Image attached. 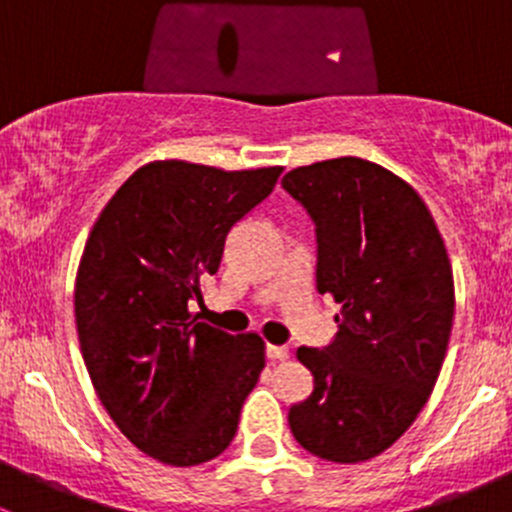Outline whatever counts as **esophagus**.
I'll return each instance as SVG.
<instances>
[{
	"mask_svg": "<svg viewBox=\"0 0 512 512\" xmlns=\"http://www.w3.org/2000/svg\"><path fill=\"white\" fill-rule=\"evenodd\" d=\"M265 354H267V359H272V361H285L289 356V349L282 347V344H267Z\"/></svg>",
	"mask_w": 512,
	"mask_h": 512,
	"instance_id": "esophagus-1",
	"label": "esophagus"
}]
</instances>
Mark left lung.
<instances>
[{"label":"left lung","instance_id":"8db88e82","mask_svg":"<svg viewBox=\"0 0 512 512\" xmlns=\"http://www.w3.org/2000/svg\"><path fill=\"white\" fill-rule=\"evenodd\" d=\"M282 188L317 225V292L342 307L332 344L297 349L314 389L289 428L324 461H369L436 386L456 307L451 260L421 195L371 160L302 165Z\"/></svg>","mask_w":512,"mask_h":512}]
</instances>
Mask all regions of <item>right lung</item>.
Wrapping results in <instances>:
<instances>
[{
  "instance_id": "obj_1",
  "label": "right lung",
  "mask_w": 512,
  "mask_h": 512,
  "mask_svg": "<svg viewBox=\"0 0 512 512\" xmlns=\"http://www.w3.org/2000/svg\"><path fill=\"white\" fill-rule=\"evenodd\" d=\"M280 173L153 160L116 190L86 240L74 312L91 384L123 436L165 466L220 456L265 369L255 332L232 337L188 307L203 302L227 232Z\"/></svg>"
}]
</instances>
